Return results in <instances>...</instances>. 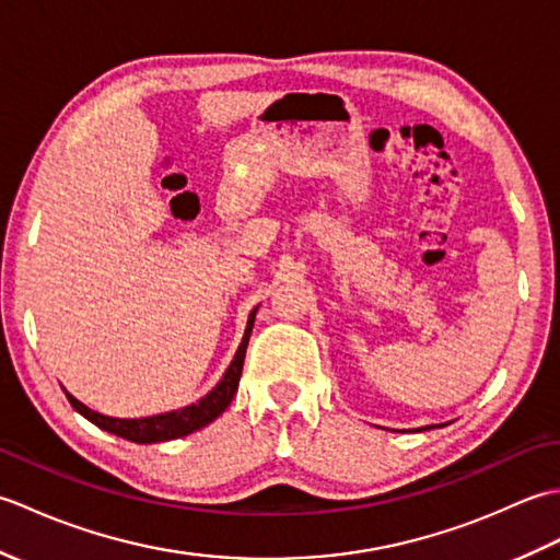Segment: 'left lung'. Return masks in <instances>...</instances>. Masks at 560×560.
I'll return each mask as SVG.
<instances>
[{"label":"left lung","mask_w":560,"mask_h":560,"mask_svg":"<svg viewBox=\"0 0 560 560\" xmlns=\"http://www.w3.org/2000/svg\"><path fill=\"white\" fill-rule=\"evenodd\" d=\"M431 428H435V425H423V428H419V431H431Z\"/></svg>","instance_id":"left-lung-1"}]
</instances>
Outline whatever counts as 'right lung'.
<instances>
[{
    "mask_svg": "<svg viewBox=\"0 0 560 560\" xmlns=\"http://www.w3.org/2000/svg\"><path fill=\"white\" fill-rule=\"evenodd\" d=\"M257 307H253V313H249V317H247L243 341H241V347H237L231 365L225 368V373L221 375L217 387H211L207 395L195 404H187V407H183V409H173V411L156 413V416H141V419H115V416H105V413L89 409L86 404H81L74 395H69V392L65 389L67 399L71 407H74L83 416V419H89L91 423L103 428V431H108L117 438H125V440H129V443H137V445L165 443V440H175V438H185L189 433H195V431H199V428H205L211 421H217L219 416L229 409V404L235 397L237 383H241V375H243L245 349H247L249 335H253Z\"/></svg>",
    "mask_w": 560,
    "mask_h": 560,
    "instance_id": "1",
    "label": "right lung"
}]
</instances>
